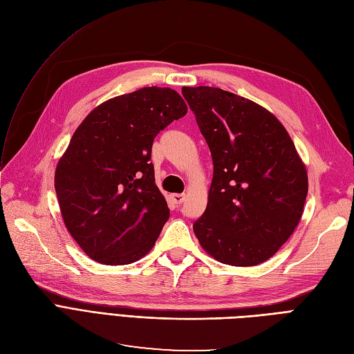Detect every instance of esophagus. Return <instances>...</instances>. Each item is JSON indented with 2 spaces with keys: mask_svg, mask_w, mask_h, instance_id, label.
Here are the masks:
<instances>
[{
  "mask_svg": "<svg viewBox=\"0 0 354 354\" xmlns=\"http://www.w3.org/2000/svg\"><path fill=\"white\" fill-rule=\"evenodd\" d=\"M169 199L173 201L176 205H180V203H183V201H185V195H180V194H173V195H169Z\"/></svg>",
  "mask_w": 354,
  "mask_h": 354,
  "instance_id": "34e87169",
  "label": "esophagus"
}]
</instances>
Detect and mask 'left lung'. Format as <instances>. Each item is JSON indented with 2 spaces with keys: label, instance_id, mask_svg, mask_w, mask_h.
<instances>
[{
  "label": "left lung",
  "instance_id": "left-lung-1",
  "mask_svg": "<svg viewBox=\"0 0 354 354\" xmlns=\"http://www.w3.org/2000/svg\"><path fill=\"white\" fill-rule=\"evenodd\" d=\"M211 151L207 209L194 223L223 264L267 261L294 233L308 190L307 169L281 121L259 103L216 87L181 88Z\"/></svg>",
  "mask_w": 354,
  "mask_h": 354
}]
</instances>
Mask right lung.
Listing matches in <instances>:
<instances>
[{
	"mask_svg": "<svg viewBox=\"0 0 354 354\" xmlns=\"http://www.w3.org/2000/svg\"><path fill=\"white\" fill-rule=\"evenodd\" d=\"M187 113L168 87L116 95L75 130L55 173L62 218L91 260L124 266L140 260L169 217L155 183L153 138Z\"/></svg>",
	"mask_w": 354,
	"mask_h": 354,
	"instance_id": "add662e5",
	"label": "right lung"
}]
</instances>
